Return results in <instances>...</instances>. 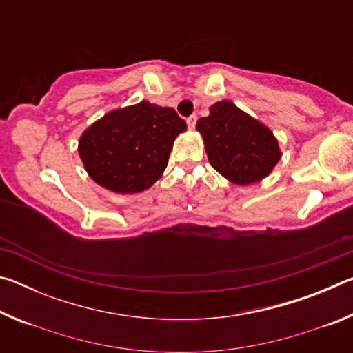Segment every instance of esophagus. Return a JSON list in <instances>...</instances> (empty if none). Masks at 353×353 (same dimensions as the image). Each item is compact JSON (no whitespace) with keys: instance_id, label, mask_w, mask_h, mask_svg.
I'll list each match as a JSON object with an SVG mask.
<instances>
[{"instance_id":"34e87169","label":"esophagus","mask_w":353,"mask_h":353,"mask_svg":"<svg viewBox=\"0 0 353 353\" xmlns=\"http://www.w3.org/2000/svg\"><path fill=\"white\" fill-rule=\"evenodd\" d=\"M196 121H198V118H196V115H191L190 118H187V124H188V129L193 130L196 128Z\"/></svg>"}]
</instances>
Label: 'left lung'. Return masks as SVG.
<instances>
[{"label":"left lung","instance_id":"8db88e82","mask_svg":"<svg viewBox=\"0 0 353 353\" xmlns=\"http://www.w3.org/2000/svg\"><path fill=\"white\" fill-rule=\"evenodd\" d=\"M208 112L210 115L198 119L196 130L213 168L235 185H250L270 176L282 157L272 130L232 101H218Z\"/></svg>","mask_w":353,"mask_h":353}]
</instances>
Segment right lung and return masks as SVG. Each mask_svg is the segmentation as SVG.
Here are the masks:
<instances>
[{
  "instance_id": "right-lung-1",
  "label": "right lung",
  "mask_w": 353,
  "mask_h": 353,
  "mask_svg": "<svg viewBox=\"0 0 353 353\" xmlns=\"http://www.w3.org/2000/svg\"><path fill=\"white\" fill-rule=\"evenodd\" d=\"M187 123L171 107L149 101L107 112L79 137L87 174L118 194L141 193L162 177Z\"/></svg>"
}]
</instances>
